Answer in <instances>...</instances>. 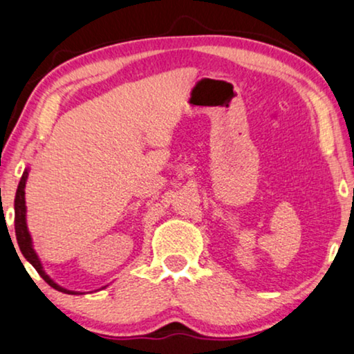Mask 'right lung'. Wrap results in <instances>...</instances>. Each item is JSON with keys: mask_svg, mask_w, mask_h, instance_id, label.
<instances>
[{"mask_svg": "<svg viewBox=\"0 0 354 354\" xmlns=\"http://www.w3.org/2000/svg\"><path fill=\"white\" fill-rule=\"evenodd\" d=\"M28 169H26L24 173H22V178L19 181V186H17V191H16V199H15V229H16V240H17V245H19L21 248V253L24 254V258L28 259V261L32 265L35 270L40 276H42V279L46 281L48 286H52L53 289L60 290V292H65V294H83V292H75V290H68V289H64L60 288V286L53 283L46 274V271L42 270V263H40V259L37 257V253L34 252L32 248V240H30V234L28 230V223H26V181H28Z\"/></svg>", "mask_w": 354, "mask_h": 354, "instance_id": "1", "label": "right lung"}]
</instances>
